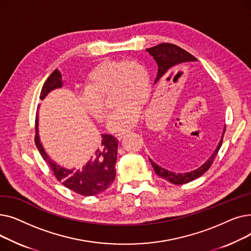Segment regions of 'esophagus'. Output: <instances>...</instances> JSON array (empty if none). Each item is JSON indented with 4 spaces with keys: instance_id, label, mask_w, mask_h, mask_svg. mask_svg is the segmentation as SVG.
<instances>
[{
    "instance_id": "esophagus-1",
    "label": "esophagus",
    "mask_w": 251,
    "mask_h": 251,
    "mask_svg": "<svg viewBox=\"0 0 251 251\" xmlns=\"http://www.w3.org/2000/svg\"><path fill=\"white\" fill-rule=\"evenodd\" d=\"M128 132H126V131H125V132H121V133H118V134H116V138L118 139V140H121L126 134H127Z\"/></svg>"
}]
</instances>
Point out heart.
I'll list each match as a JSON object with an SVG mask.
<instances>
[{"instance_id":"1","label":"heart","mask_w":251,"mask_h":251,"mask_svg":"<svg viewBox=\"0 0 251 251\" xmlns=\"http://www.w3.org/2000/svg\"><path fill=\"white\" fill-rule=\"evenodd\" d=\"M111 94L116 107L108 128L114 132L133 126L139 116V105L151 95V78L144 66L134 60H108L97 65L86 78L85 90L79 95L85 111L101 122L105 117L103 97Z\"/></svg>"}]
</instances>
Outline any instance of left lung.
Masks as SVG:
<instances>
[{
  "instance_id": "1",
  "label": "left lung",
  "mask_w": 251,
  "mask_h": 251,
  "mask_svg": "<svg viewBox=\"0 0 251 251\" xmlns=\"http://www.w3.org/2000/svg\"><path fill=\"white\" fill-rule=\"evenodd\" d=\"M147 51L151 56H152V58L155 60L156 64H157V66H159V68H157V74H156L155 80H154V84L157 81H160L162 78H164L165 75L171 69L174 68L175 66L182 64V63L197 61V59L195 57H193L191 54H189L188 51L179 48L176 45H172V44H167V43L160 44L155 47L147 49ZM225 130H226V126H224L222 136H221L220 142L218 143V147L213 151V153L210 154L208 159L205 161V163H203L200 168H197V169L191 171V172H187V173H174V172H171V171H169V170L162 168L159 165H156L154 162H152L151 157H149L155 174L157 176H160L161 178L166 179L167 181H169L171 183L176 184V185L186 184V183H189L197 178H200L210 168V166H212L214 159L218 154L219 150L221 149L224 134H225Z\"/></svg>"
}]
</instances>
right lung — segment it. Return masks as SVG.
Here are the masks:
<instances>
[{
    "label": "right lung",
    "instance_id": "1",
    "mask_svg": "<svg viewBox=\"0 0 251 251\" xmlns=\"http://www.w3.org/2000/svg\"><path fill=\"white\" fill-rule=\"evenodd\" d=\"M62 75L58 69L52 72L46 80L39 99L44 100L51 90L61 88ZM37 108H39V105ZM38 115L35 118V144L43 159L48 163L58 181L65 187L84 196L97 195L109 188L116 177L115 165L117 162L118 140L110 135L102 134L100 148L94 156L80 169H67L52 161L43 148L38 136Z\"/></svg>",
    "mask_w": 251,
    "mask_h": 251
}]
</instances>
